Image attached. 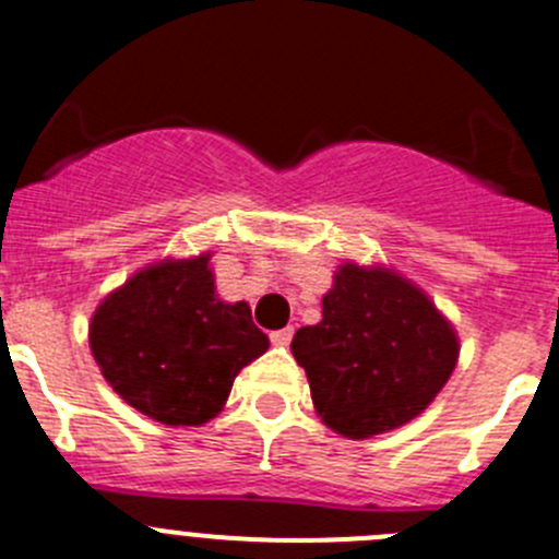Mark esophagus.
I'll return each instance as SVG.
<instances>
[{"label":"esophagus","mask_w":559,"mask_h":559,"mask_svg":"<svg viewBox=\"0 0 559 559\" xmlns=\"http://www.w3.org/2000/svg\"><path fill=\"white\" fill-rule=\"evenodd\" d=\"M270 341H273L275 346H289V341H292V328L275 330V333H270Z\"/></svg>","instance_id":"esophagus-1"}]
</instances>
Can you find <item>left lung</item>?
Instances as JSON below:
<instances>
[{"label": "left lung", "mask_w": 559, "mask_h": 559, "mask_svg": "<svg viewBox=\"0 0 559 559\" xmlns=\"http://www.w3.org/2000/svg\"><path fill=\"white\" fill-rule=\"evenodd\" d=\"M313 409L349 440L415 420L459 362L451 319L415 281L384 264L344 262L322 297V319L292 338Z\"/></svg>", "instance_id": "obj_1"}]
</instances>
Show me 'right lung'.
Masks as SVG:
<instances>
[{
  "label": "right lung",
  "mask_w": 559,
  "mask_h": 559,
  "mask_svg": "<svg viewBox=\"0 0 559 559\" xmlns=\"http://www.w3.org/2000/svg\"><path fill=\"white\" fill-rule=\"evenodd\" d=\"M210 259H158L92 313L90 349L106 382L164 426L213 420L237 373L270 346L246 300H221Z\"/></svg>",
  "instance_id": "right-lung-1"
}]
</instances>
